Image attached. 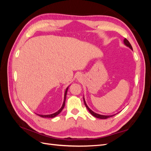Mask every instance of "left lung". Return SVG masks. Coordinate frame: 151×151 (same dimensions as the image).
I'll return each instance as SVG.
<instances>
[{"instance_id":"obj_1","label":"left lung","mask_w":151,"mask_h":151,"mask_svg":"<svg viewBox=\"0 0 151 151\" xmlns=\"http://www.w3.org/2000/svg\"><path fill=\"white\" fill-rule=\"evenodd\" d=\"M124 44L126 45H127V47H129V48H130V49L132 50V45H131L130 43H129V41H128V40L126 39V38H125V39L124 40ZM84 102L85 106H86V108H87V109L88 110V111H89V112H90L91 114L92 115H93V116H94V117H95L99 118V119H107V118H109V117H113L114 115H99V114H96V113H95V112H93V111L92 110H91L89 108V107L88 106L87 104H86V101H85V100H84Z\"/></svg>"}]
</instances>
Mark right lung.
Returning a JSON list of instances; mask_svg holds the SVG:
<instances>
[{
  "label": "right lung",
  "mask_w": 151,
  "mask_h": 151,
  "mask_svg": "<svg viewBox=\"0 0 151 151\" xmlns=\"http://www.w3.org/2000/svg\"><path fill=\"white\" fill-rule=\"evenodd\" d=\"M67 90H68V88H67V89H66V90H65V95H64V101H63V105H62V108H61L60 110L58 111H56V113H54V114H50V115H39V116H40V117H48V118H53V117H56V115H58L61 111H62V110H63V108H64V106H65V99H66V95H67Z\"/></svg>",
  "instance_id": "add662e5"
}]
</instances>
